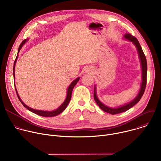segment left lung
Here are the masks:
<instances>
[{"label": "left lung", "mask_w": 161, "mask_h": 161, "mask_svg": "<svg viewBox=\"0 0 161 161\" xmlns=\"http://www.w3.org/2000/svg\"><path fill=\"white\" fill-rule=\"evenodd\" d=\"M124 38L132 42V43L136 46V47L137 48V52H138V55L140 57V60L141 62V65H142V85H141V88L139 92V94H137V96H136V97L132 100L131 102H130L129 103H127L122 106L117 108H112L110 107H108L104 104H103L98 99L97 94H96V85L94 86V100L96 101V103L97 104V105L99 106V108L103 110L104 111L110 113L111 114H118V113H120L122 112H124L127 110H128L129 109H130V108H132V106H134L136 103H138L140 101V100L141 99L142 97L143 96L145 90V88H146V85H147V59L145 57V55L143 52V50L141 47V45L139 43V41H137V39L133 36H132L130 34H125L124 36Z\"/></svg>", "instance_id": "obj_1"}]
</instances>
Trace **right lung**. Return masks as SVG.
I'll use <instances>...</instances> for the list:
<instances>
[{
    "instance_id": "obj_1",
    "label": "right lung",
    "mask_w": 161,
    "mask_h": 161,
    "mask_svg": "<svg viewBox=\"0 0 161 161\" xmlns=\"http://www.w3.org/2000/svg\"><path fill=\"white\" fill-rule=\"evenodd\" d=\"M27 40L25 39L24 41H23L20 44L19 47L18 48V53H19V50H21V47H23V45H24L25 42H26ZM18 55L16 56V58L14 60V66H13V76H14V68H15V64H16V60H17V58H18ZM80 80V77H78V78H76V80H75L71 83V85H69V86L67 88V97L65 98V100L64 101V102L61 104V106H60L57 109L54 110V111H42V110H37V109H32L29 106H27L26 104H25L24 103H23V101L21 100L19 96H18V94L17 92V90L16 89V94H17V96L19 99V100L20 101V102L21 103V104L24 105V106L25 108H26L27 109H29V111H32V113H36L37 114H38V115H40V116H42V117H55V116H57L58 115V114H59L60 113H61L62 112H63L64 111V109L66 108V107L67 106L69 103L71 99V94H72V91H73V88L75 87V86L76 85V84L77 83V82L79 81Z\"/></svg>"
}]
</instances>
